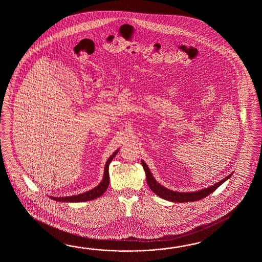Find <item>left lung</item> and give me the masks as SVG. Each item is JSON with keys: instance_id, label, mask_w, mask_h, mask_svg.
<instances>
[{"instance_id": "1", "label": "left lung", "mask_w": 262, "mask_h": 262, "mask_svg": "<svg viewBox=\"0 0 262 262\" xmlns=\"http://www.w3.org/2000/svg\"><path fill=\"white\" fill-rule=\"evenodd\" d=\"M141 164H142L143 168H144L146 178H147V184L149 185L150 189L156 195H159L162 199L167 200L168 201H172V202H190V201L202 200L203 198H206L207 195L212 194L213 191L217 189L218 187L223 183H225L232 175V173L229 174L228 177L223 179L222 181H220V182H218L216 184L211 185L207 188H204V189L199 190V191H195V192H183L182 193V192H176V191L167 189L159 183H157L156 179L154 178L152 174L150 173V169H149L148 166L146 165V163L143 160H141Z\"/></svg>"}]
</instances>
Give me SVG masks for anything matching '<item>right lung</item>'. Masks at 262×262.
Here are the masks:
<instances>
[{
	"label": "right lung",
	"instance_id": "add662e5",
	"mask_svg": "<svg viewBox=\"0 0 262 262\" xmlns=\"http://www.w3.org/2000/svg\"><path fill=\"white\" fill-rule=\"evenodd\" d=\"M118 150L116 151H114L112 154V156L107 159V161L106 163V166H105V169H104V177L103 180L101 182L100 184H98L97 186H95L94 189L90 190L87 191L85 193L82 194H79V195H72V196H50V199L54 200L56 201H64V202H82V201H89L95 200L97 198H99L101 195H103L106 190L107 189V186L110 184V174H108V166L111 164L112 159L115 157V156L117 155Z\"/></svg>",
	"mask_w": 262,
	"mask_h": 262
}]
</instances>
